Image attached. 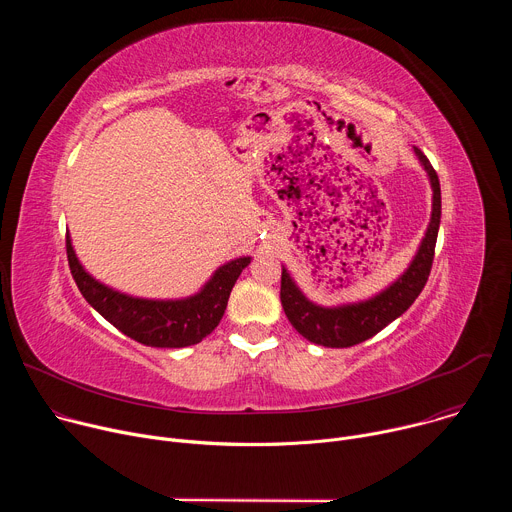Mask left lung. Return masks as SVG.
Wrapping results in <instances>:
<instances>
[{"label": "left lung", "mask_w": 512, "mask_h": 512, "mask_svg": "<svg viewBox=\"0 0 512 512\" xmlns=\"http://www.w3.org/2000/svg\"><path fill=\"white\" fill-rule=\"evenodd\" d=\"M419 164L427 172L431 186V216L427 231L419 243L417 253L413 255L407 269L379 294L369 300H360L352 304L340 306H320L304 296L294 277L289 275L285 267H281V306L291 322L306 340L328 346V348H348L373 338L393 320L409 310V306L417 300L421 289L431 271L433 251L440 231L442 218V190L435 170L421 150L413 148Z\"/></svg>", "instance_id": "1"}]
</instances>
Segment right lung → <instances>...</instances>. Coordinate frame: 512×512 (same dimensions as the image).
<instances>
[{"label":"right lung","mask_w":512,"mask_h":512,"mask_svg":"<svg viewBox=\"0 0 512 512\" xmlns=\"http://www.w3.org/2000/svg\"><path fill=\"white\" fill-rule=\"evenodd\" d=\"M70 273L83 298L119 332L156 348H184L198 344L221 322L231 289L251 257H237L218 267L194 296L182 300H148L121 294L95 279L79 261L66 233Z\"/></svg>","instance_id":"obj_1"}]
</instances>
